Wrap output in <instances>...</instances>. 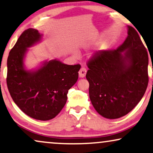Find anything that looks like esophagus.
Segmentation results:
<instances>
[{"label": "esophagus", "instance_id": "1", "mask_svg": "<svg viewBox=\"0 0 153 153\" xmlns=\"http://www.w3.org/2000/svg\"><path fill=\"white\" fill-rule=\"evenodd\" d=\"M86 73L87 69L85 67H82L80 69V71H79V76H80V78H84V77H85V75H86Z\"/></svg>", "mask_w": 153, "mask_h": 153}]
</instances>
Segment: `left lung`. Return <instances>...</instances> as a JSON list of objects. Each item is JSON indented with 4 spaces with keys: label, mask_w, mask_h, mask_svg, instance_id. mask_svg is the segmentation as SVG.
Returning <instances> with one entry per match:
<instances>
[{
    "label": "left lung",
    "mask_w": 153,
    "mask_h": 153,
    "mask_svg": "<svg viewBox=\"0 0 153 153\" xmlns=\"http://www.w3.org/2000/svg\"><path fill=\"white\" fill-rule=\"evenodd\" d=\"M87 66L91 102L97 113L108 119L129 113L147 89L148 52L131 26H128V36L120 46L94 53Z\"/></svg>",
    "instance_id": "8db88e82"
}]
</instances>
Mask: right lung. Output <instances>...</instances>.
Returning a JSON list of instances; mask_svg holds the SVG:
<instances>
[{"mask_svg":"<svg viewBox=\"0 0 153 153\" xmlns=\"http://www.w3.org/2000/svg\"><path fill=\"white\" fill-rule=\"evenodd\" d=\"M40 37L34 28L22 33L9 53L6 81L17 106L29 117L46 121L55 117L66 104L67 94L78 80L81 66L52 60L36 72L24 70L23 59L26 48Z\"/></svg>","mask_w":153,"mask_h":153,"instance_id":"1","label":"right lung"}]
</instances>
